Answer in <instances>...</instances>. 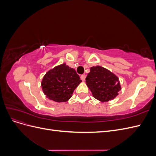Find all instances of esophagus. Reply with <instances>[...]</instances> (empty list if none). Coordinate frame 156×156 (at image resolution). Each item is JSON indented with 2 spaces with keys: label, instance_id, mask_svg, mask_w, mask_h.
Returning <instances> with one entry per match:
<instances>
[{
  "label": "esophagus",
  "instance_id": "esophagus-1",
  "mask_svg": "<svg viewBox=\"0 0 156 156\" xmlns=\"http://www.w3.org/2000/svg\"><path fill=\"white\" fill-rule=\"evenodd\" d=\"M85 78H86V75L83 74V75H82L81 76V79L82 81H85Z\"/></svg>",
  "mask_w": 156,
  "mask_h": 156
}]
</instances>
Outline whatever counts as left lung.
I'll return each mask as SVG.
<instances>
[{"instance_id":"1","label":"left lung","mask_w":156,"mask_h":156,"mask_svg":"<svg viewBox=\"0 0 156 156\" xmlns=\"http://www.w3.org/2000/svg\"><path fill=\"white\" fill-rule=\"evenodd\" d=\"M86 83L94 98L101 102L113 100L121 90L116 75L100 66L90 68V72L86 77Z\"/></svg>"}]
</instances>
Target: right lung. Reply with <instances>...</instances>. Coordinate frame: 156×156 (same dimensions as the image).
I'll return each instance as SVG.
<instances>
[{"instance_id":"obj_1","label":"right lung","mask_w":156,"mask_h":156,"mask_svg":"<svg viewBox=\"0 0 156 156\" xmlns=\"http://www.w3.org/2000/svg\"><path fill=\"white\" fill-rule=\"evenodd\" d=\"M82 81L74 69L66 64L48 71L41 81V88L47 98L56 102H66Z\"/></svg>"}]
</instances>
